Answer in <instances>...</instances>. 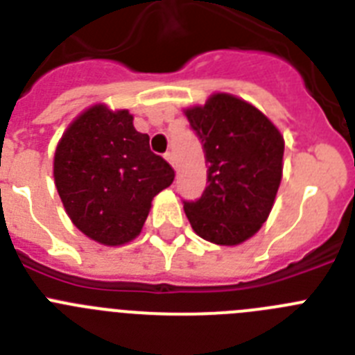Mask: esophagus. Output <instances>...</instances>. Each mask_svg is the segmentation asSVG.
Masks as SVG:
<instances>
[{
	"label": "esophagus",
	"mask_w": 355,
	"mask_h": 355,
	"mask_svg": "<svg viewBox=\"0 0 355 355\" xmlns=\"http://www.w3.org/2000/svg\"><path fill=\"white\" fill-rule=\"evenodd\" d=\"M163 158L167 159V162H168V163H171L172 167H174V155H172L171 150H167V153H165V155H163Z\"/></svg>",
	"instance_id": "1"
}]
</instances>
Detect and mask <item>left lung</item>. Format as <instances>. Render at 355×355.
<instances>
[{
    "mask_svg": "<svg viewBox=\"0 0 355 355\" xmlns=\"http://www.w3.org/2000/svg\"><path fill=\"white\" fill-rule=\"evenodd\" d=\"M208 163V187L183 200L193 231L218 245H238L258 233L283 175L284 140L258 108L229 94L187 110Z\"/></svg>",
    "mask_w": 355,
    "mask_h": 355,
    "instance_id": "1",
    "label": "left lung"
}]
</instances>
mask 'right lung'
<instances>
[{"label":"right lung","mask_w":355,"mask_h":355,"mask_svg":"<svg viewBox=\"0 0 355 355\" xmlns=\"http://www.w3.org/2000/svg\"><path fill=\"white\" fill-rule=\"evenodd\" d=\"M174 171L149 149L128 110L92 106L72 122L55 153L56 190L81 233L122 245L140 233L150 200Z\"/></svg>","instance_id":"add662e5"}]
</instances>
